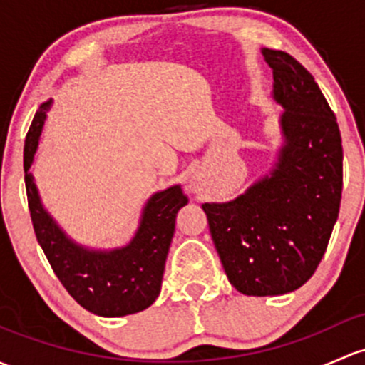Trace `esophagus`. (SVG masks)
Segmentation results:
<instances>
[{
    "label": "esophagus",
    "instance_id": "1",
    "mask_svg": "<svg viewBox=\"0 0 365 365\" xmlns=\"http://www.w3.org/2000/svg\"><path fill=\"white\" fill-rule=\"evenodd\" d=\"M189 187H190V190H192V192L197 194V192H199V182H197V178H192V180H190Z\"/></svg>",
    "mask_w": 365,
    "mask_h": 365
}]
</instances>
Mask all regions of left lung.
Returning a JSON list of instances; mask_svg holds the SVG:
<instances>
[{"mask_svg":"<svg viewBox=\"0 0 365 365\" xmlns=\"http://www.w3.org/2000/svg\"><path fill=\"white\" fill-rule=\"evenodd\" d=\"M273 70L283 145L267 175L227 202H205L225 274L245 295H283L312 278L339 215L343 145L336 115L312 73L262 48Z\"/></svg>","mask_w":365,"mask_h":365,"instance_id":"obj_1","label":"left lung"}]
</instances>
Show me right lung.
Returning a JSON list of instances; mask_svg holds the SVG:
<instances>
[{"label":"right lung","mask_w":365,"mask_h":365,"mask_svg":"<svg viewBox=\"0 0 365 365\" xmlns=\"http://www.w3.org/2000/svg\"><path fill=\"white\" fill-rule=\"evenodd\" d=\"M51 106L52 99L41 103L24 145L26 192L38 243L68 294L87 312L99 317L143 312L160 292L176 213L189 199L180 185L153 194L145 202L133 240L124 247L94 250L73 241L41 205L29 171Z\"/></svg>","instance_id":"add662e5"}]
</instances>
